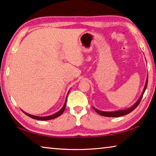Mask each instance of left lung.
Listing matches in <instances>:
<instances>
[{
  "mask_svg": "<svg viewBox=\"0 0 156 156\" xmlns=\"http://www.w3.org/2000/svg\"><path fill=\"white\" fill-rule=\"evenodd\" d=\"M147 83H148V77L147 78L146 84H145L144 90H143V91H142L141 96L140 97V98L138 99V101H137L136 103L133 105V106H131V107H129V109H124V110L115 111V112H102V111L98 110L97 109H96V108H94V109L96 111V112L98 113V114L101 115L102 116H105V117H120V116H122V115H125L128 114V113H131L132 111H133L138 106V105L140 104V102L141 100H142V96H143V94L144 93V91H145V90H146V88H147Z\"/></svg>",
  "mask_w": 156,
  "mask_h": 156,
  "instance_id": "obj_1",
  "label": "left lung"
}]
</instances>
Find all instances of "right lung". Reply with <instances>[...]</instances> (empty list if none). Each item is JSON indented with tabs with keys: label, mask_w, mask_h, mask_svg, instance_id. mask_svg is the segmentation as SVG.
I'll list each match as a JSON object with an SVG mask.
<instances>
[{
	"label": "right lung",
	"mask_w": 156,
	"mask_h": 156,
	"mask_svg": "<svg viewBox=\"0 0 156 156\" xmlns=\"http://www.w3.org/2000/svg\"><path fill=\"white\" fill-rule=\"evenodd\" d=\"M67 98H66V100H65V102L64 105H63V107H62V109H60L59 112H58L57 113H54V114L51 115H49V116H44V117H39V116H36V115H33L29 114V113H25V112H23V113H25L26 115H28L29 117L33 118V119H36V120H52V119H54V118H56L57 117H58V116H60L63 112H64V111L65 109V107H66V102H67Z\"/></svg>",
	"instance_id": "obj_1"
}]
</instances>
